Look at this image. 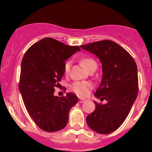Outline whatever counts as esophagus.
Returning <instances> with one entry per match:
<instances>
[{
  "label": "esophagus",
  "instance_id": "obj_1",
  "mask_svg": "<svg viewBox=\"0 0 152 152\" xmlns=\"http://www.w3.org/2000/svg\"><path fill=\"white\" fill-rule=\"evenodd\" d=\"M86 102V99H79V103L82 104V103H84V102Z\"/></svg>",
  "mask_w": 152,
  "mask_h": 152
}]
</instances>
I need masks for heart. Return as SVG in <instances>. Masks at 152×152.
Segmentation results:
<instances>
[{
	"label": "heart",
	"mask_w": 152,
	"mask_h": 152,
	"mask_svg": "<svg viewBox=\"0 0 152 152\" xmlns=\"http://www.w3.org/2000/svg\"><path fill=\"white\" fill-rule=\"evenodd\" d=\"M81 63H82V66L88 71L93 70V69H96L97 67V63L92 58H82L81 59ZM70 66H71L70 61H67L64 65V73L66 76L69 74ZM93 84L90 82H75L70 85V90L80 97H85V96H88L90 90L93 88Z\"/></svg>",
	"instance_id": "obj_1"
}]
</instances>
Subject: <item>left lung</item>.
Returning a JSON list of instances; mask_svg holds the SVG:
<instances>
[{"label": "left lung", "instance_id": "1", "mask_svg": "<svg viewBox=\"0 0 152 152\" xmlns=\"http://www.w3.org/2000/svg\"><path fill=\"white\" fill-rule=\"evenodd\" d=\"M102 64V80L95 93L105 104L95 102L96 109L86 118L87 125L99 134L118 129L128 116L138 93L137 67L132 56L113 41L104 39L81 45Z\"/></svg>", "mask_w": 152, "mask_h": 152}]
</instances>
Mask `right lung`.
I'll use <instances>...</instances> for the list:
<instances>
[{"label":"right lung","mask_w":152,"mask_h":152,"mask_svg":"<svg viewBox=\"0 0 152 152\" xmlns=\"http://www.w3.org/2000/svg\"><path fill=\"white\" fill-rule=\"evenodd\" d=\"M50 37L32 45L21 62L19 90L27 112L42 130L53 132L62 129L68 121L70 110L78 102L72 93L66 96L53 95L64 75L65 61L79 51Z\"/></svg>","instance_id":"obj_1"}]
</instances>
